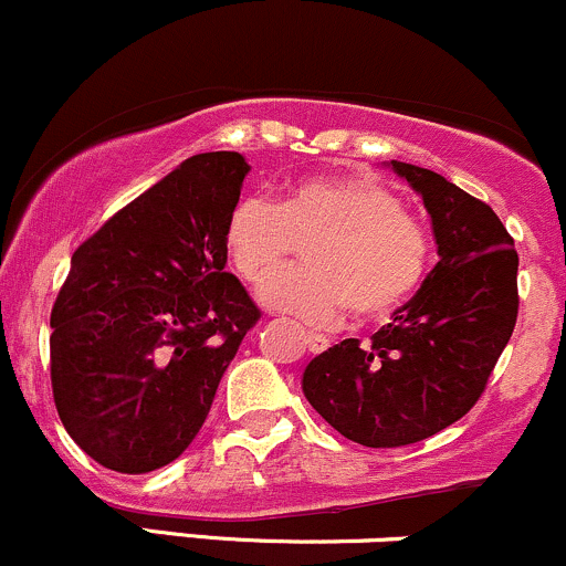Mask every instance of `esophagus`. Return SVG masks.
<instances>
[{"label":"esophagus","instance_id":"obj_1","mask_svg":"<svg viewBox=\"0 0 566 566\" xmlns=\"http://www.w3.org/2000/svg\"><path fill=\"white\" fill-rule=\"evenodd\" d=\"M305 346H308L311 354H322V350L329 348V340L324 335H316V333H305L303 335Z\"/></svg>","mask_w":566,"mask_h":566}]
</instances>
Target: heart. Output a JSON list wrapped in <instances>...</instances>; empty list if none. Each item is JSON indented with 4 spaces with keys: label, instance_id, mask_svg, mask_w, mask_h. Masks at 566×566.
Returning <instances> with one entry per match:
<instances>
[{
    "label": "heart",
    "instance_id": "b5f03b06",
    "mask_svg": "<svg viewBox=\"0 0 566 566\" xmlns=\"http://www.w3.org/2000/svg\"><path fill=\"white\" fill-rule=\"evenodd\" d=\"M223 247L231 269L255 290L305 249L310 271L270 281L263 303L316 327H329L348 308L359 322L388 319L431 265L426 226L367 175L301 180L279 205L247 199L226 223Z\"/></svg>",
    "mask_w": 566,
    "mask_h": 566
}]
</instances>
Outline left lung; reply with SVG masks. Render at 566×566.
I'll use <instances>...</instances> for the list:
<instances>
[{
    "label": "left lung",
    "mask_w": 566,
    "mask_h": 566,
    "mask_svg": "<svg viewBox=\"0 0 566 566\" xmlns=\"http://www.w3.org/2000/svg\"><path fill=\"white\" fill-rule=\"evenodd\" d=\"M423 197L439 263L394 319L311 359L303 394L337 433L405 447L476 405L518 314V255L490 205L426 167L391 161Z\"/></svg>",
    "instance_id": "8db88e82"
}]
</instances>
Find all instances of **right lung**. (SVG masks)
<instances>
[{"instance_id":"1","label":"right lung","mask_w":566,"mask_h":566,"mask_svg":"<svg viewBox=\"0 0 566 566\" xmlns=\"http://www.w3.org/2000/svg\"><path fill=\"white\" fill-rule=\"evenodd\" d=\"M242 154L186 159L76 247L50 316V380L69 437L103 469L172 463L207 420L261 311L226 271Z\"/></svg>"}]
</instances>
